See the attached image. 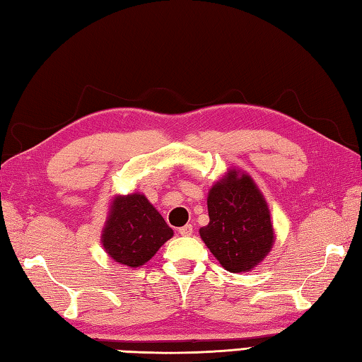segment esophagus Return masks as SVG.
Listing matches in <instances>:
<instances>
[{
  "label": "esophagus",
  "instance_id": "34e87169",
  "mask_svg": "<svg viewBox=\"0 0 362 362\" xmlns=\"http://www.w3.org/2000/svg\"><path fill=\"white\" fill-rule=\"evenodd\" d=\"M178 231H180L181 236H190V235H192L194 228H192V225H190V223H186V225H184V227H181Z\"/></svg>",
  "mask_w": 362,
  "mask_h": 362
}]
</instances>
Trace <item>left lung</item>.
Masks as SVG:
<instances>
[{
  "label": "left lung",
  "instance_id": "left-lung-1",
  "mask_svg": "<svg viewBox=\"0 0 362 362\" xmlns=\"http://www.w3.org/2000/svg\"><path fill=\"white\" fill-rule=\"evenodd\" d=\"M209 223L202 240L230 272L250 271L272 247L269 209L250 176L230 172L208 195Z\"/></svg>",
  "mask_w": 362,
  "mask_h": 362
}]
</instances>
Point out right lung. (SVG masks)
<instances>
[{
    "label": "right lung",
    "mask_w": 362,
    "mask_h": 362,
    "mask_svg": "<svg viewBox=\"0 0 362 362\" xmlns=\"http://www.w3.org/2000/svg\"><path fill=\"white\" fill-rule=\"evenodd\" d=\"M173 236L163 217L145 195L118 197L102 233V244L113 260L137 268Z\"/></svg>",
    "instance_id": "add662e5"
}]
</instances>
